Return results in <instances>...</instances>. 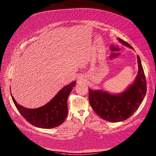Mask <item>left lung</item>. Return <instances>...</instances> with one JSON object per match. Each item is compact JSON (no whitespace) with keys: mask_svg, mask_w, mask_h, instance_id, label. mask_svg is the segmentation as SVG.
I'll use <instances>...</instances> for the list:
<instances>
[{"mask_svg":"<svg viewBox=\"0 0 156 156\" xmlns=\"http://www.w3.org/2000/svg\"><path fill=\"white\" fill-rule=\"evenodd\" d=\"M119 40L125 46L133 48L123 40ZM139 70L134 83L121 94H112L89 88V100L94 112L102 119L112 122L123 121L137 110L147 93V81L139 55H137Z\"/></svg>","mask_w":156,"mask_h":156,"instance_id":"obj_1","label":"left lung"}]
</instances>
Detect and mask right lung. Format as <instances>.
<instances>
[{"label":"right lung","instance_id":"obj_1","mask_svg":"<svg viewBox=\"0 0 156 156\" xmlns=\"http://www.w3.org/2000/svg\"><path fill=\"white\" fill-rule=\"evenodd\" d=\"M76 82L64 87L50 102L37 108L29 109L19 105L13 96L12 101L21 115L31 124L41 128H52L62 124L67 117L68 96Z\"/></svg>","mask_w":156,"mask_h":156}]
</instances>
